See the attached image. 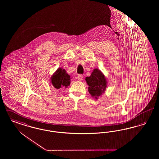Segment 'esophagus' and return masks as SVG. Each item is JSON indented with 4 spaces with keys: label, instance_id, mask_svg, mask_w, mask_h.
<instances>
[{
    "label": "esophagus",
    "instance_id": "34e87169",
    "mask_svg": "<svg viewBox=\"0 0 159 159\" xmlns=\"http://www.w3.org/2000/svg\"><path fill=\"white\" fill-rule=\"evenodd\" d=\"M77 78H78V80H80V81H82V80H83V76H82V75H78Z\"/></svg>",
    "mask_w": 159,
    "mask_h": 159
}]
</instances>
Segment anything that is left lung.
Segmentation results:
<instances>
[{"label": "left lung", "mask_w": 159, "mask_h": 159, "mask_svg": "<svg viewBox=\"0 0 159 159\" xmlns=\"http://www.w3.org/2000/svg\"><path fill=\"white\" fill-rule=\"evenodd\" d=\"M88 91L92 97L97 99L106 91L107 81L104 75L98 69H94L91 76L86 77Z\"/></svg>", "instance_id": "left-lung-1"}]
</instances>
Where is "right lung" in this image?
<instances>
[{"label": "right lung", "instance_id": "add662e5", "mask_svg": "<svg viewBox=\"0 0 159 159\" xmlns=\"http://www.w3.org/2000/svg\"><path fill=\"white\" fill-rule=\"evenodd\" d=\"M70 76L64 69L58 68L51 77V83L56 89L67 88L70 84Z\"/></svg>", "mask_w": 159, "mask_h": 159}]
</instances>
